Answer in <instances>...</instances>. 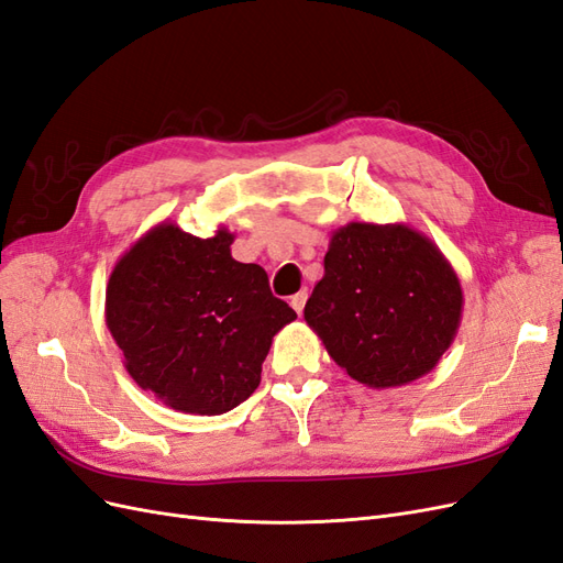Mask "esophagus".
<instances>
[{"label":"esophagus","instance_id":"obj_1","mask_svg":"<svg viewBox=\"0 0 563 563\" xmlns=\"http://www.w3.org/2000/svg\"><path fill=\"white\" fill-rule=\"evenodd\" d=\"M307 299H309L307 290H301V292H297V295L290 297V307H292L297 313H301V311H303V303H307Z\"/></svg>","mask_w":563,"mask_h":563}]
</instances>
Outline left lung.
I'll return each mask as SVG.
<instances>
[{"mask_svg": "<svg viewBox=\"0 0 563 563\" xmlns=\"http://www.w3.org/2000/svg\"><path fill=\"white\" fill-rule=\"evenodd\" d=\"M303 320L349 377L373 389L431 373L462 320L455 268L406 223L336 229Z\"/></svg>", "mask_w": 563, "mask_h": 563, "instance_id": "8db88e82", "label": "left lung"}]
</instances>
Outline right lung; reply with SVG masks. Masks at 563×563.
Listing matches in <instances>:
<instances>
[{"label":"right lung","instance_id":"right-lung-1","mask_svg":"<svg viewBox=\"0 0 563 563\" xmlns=\"http://www.w3.org/2000/svg\"><path fill=\"white\" fill-rule=\"evenodd\" d=\"M235 235L198 238L163 221L112 268L106 325L126 373L172 410L223 415L262 382V363L297 313L260 264L231 256Z\"/></svg>","mask_w":563,"mask_h":563}]
</instances>
